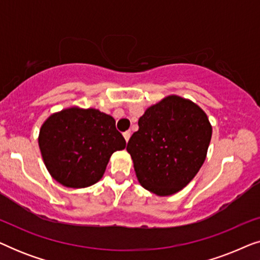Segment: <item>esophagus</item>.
I'll return each mask as SVG.
<instances>
[{
	"label": "esophagus",
	"mask_w": 260,
	"mask_h": 260,
	"mask_svg": "<svg viewBox=\"0 0 260 260\" xmlns=\"http://www.w3.org/2000/svg\"><path fill=\"white\" fill-rule=\"evenodd\" d=\"M123 136H124V138H125V141L127 142V141H129V138H130V133H129V131H125V133H123Z\"/></svg>",
	"instance_id": "34e87169"
}]
</instances>
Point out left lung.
I'll list each match as a JSON object with an SVG mask.
<instances>
[{
    "instance_id": "8db88e82",
    "label": "left lung",
    "mask_w": 260,
    "mask_h": 260,
    "mask_svg": "<svg viewBox=\"0 0 260 260\" xmlns=\"http://www.w3.org/2000/svg\"><path fill=\"white\" fill-rule=\"evenodd\" d=\"M138 126L126 150L140 183L161 197L186 187L204 165L211 142L206 113L190 101L169 95L149 108Z\"/></svg>"
}]
</instances>
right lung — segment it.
<instances>
[{"mask_svg": "<svg viewBox=\"0 0 260 260\" xmlns=\"http://www.w3.org/2000/svg\"><path fill=\"white\" fill-rule=\"evenodd\" d=\"M126 142L111 116L71 108L41 126L39 147L48 172L62 186L85 188L98 182L111 155Z\"/></svg>", "mask_w": 260, "mask_h": 260, "instance_id": "1", "label": "right lung"}]
</instances>
